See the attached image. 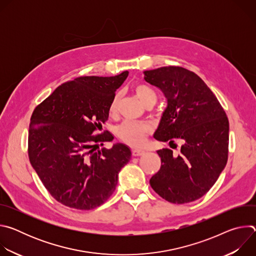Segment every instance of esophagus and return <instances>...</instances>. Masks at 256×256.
<instances>
[{"mask_svg": "<svg viewBox=\"0 0 256 256\" xmlns=\"http://www.w3.org/2000/svg\"><path fill=\"white\" fill-rule=\"evenodd\" d=\"M132 156H134V157H138V156L144 155L146 152H144V150H138V149H136V150H132Z\"/></svg>", "mask_w": 256, "mask_h": 256, "instance_id": "34e87169", "label": "esophagus"}]
</instances>
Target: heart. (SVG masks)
Wrapping results in <instances>:
<instances>
[{"mask_svg":"<svg viewBox=\"0 0 256 256\" xmlns=\"http://www.w3.org/2000/svg\"><path fill=\"white\" fill-rule=\"evenodd\" d=\"M132 90L144 106H147L149 104H155L157 100V94L155 90L148 84L136 82L132 85ZM120 101V93L118 92L114 95L108 106V112L112 116H114L118 114ZM151 132L152 128L150 124L146 122H126L122 124H120L116 130L118 138L122 142L134 148H138L142 146L147 142V138L151 134Z\"/></svg>","mask_w":256,"mask_h":256,"instance_id":"heart-1","label":"heart"}]
</instances>
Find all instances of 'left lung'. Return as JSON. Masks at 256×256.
<instances>
[{"mask_svg":"<svg viewBox=\"0 0 256 256\" xmlns=\"http://www.w3.org/2000/svg\"><path fill=\"white\" fill-rule=\"evenodd\" d=\"M144 80L167 99L155 138L182 140L179 154L157 151L160 170L152 188L165 200L186 204L204 196L224 170L229 152V120L220 102L194 72L169 66L144 70Z\"/></svg>","mask_w":256,"mask_h":256,"instance_id":"obj_1","label":"left lung"}]
</instances>
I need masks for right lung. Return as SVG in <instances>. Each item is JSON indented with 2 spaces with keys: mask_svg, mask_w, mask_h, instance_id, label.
Here are the masks:
<instances>
[{
  "mask_svg": "<svg viewBox=\"0 0 256 256\" xmlns=\"http://www.w3.org/2000/svg\"><path fill=\"white\" fill-rule=\"evenodd\" d=\"M128 76L79 77L58 86L35 107L28 132L29 161L50 196L82 210L104 204L116 190L118 172L132 152L102 128L116 89Z\"/></svg>",
  "mask_w": 256,
  "mask_h": 256,
  "instance_id": "right-lung-1",
  "label": "right lung"
}]
</instances>
